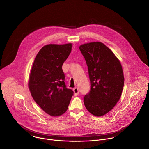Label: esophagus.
Masks as SVG:
<instances>
[{
	"label": "esophagus",
	"mask_w": 149,
	"mask_h": 149,
	"mask_svg": "<svg viewBox=\"0 0 149 149\" xmlns=\"http://www.w3.org/2000/svg\"><path fill=\"white\" fill-rule=\"evenodd\" d=\"M73 91H74V95L75 96H77V95H78L79 94V90H78V88L76 87V88H74Z\"/></svg>",
	"instance_id": "obj_1"
}]
</instances>
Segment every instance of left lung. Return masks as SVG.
<instances>
[{"mask_svg": "<svg viewBox=\"0 0 149 149\" xmlns=\"http://www.w3.org/2000/svg\"><path fill=\"white\" fill-rule=\"evenodd\" d=\"M79 48L86 59L91 84L90 92L84 97V105L94 116H104L121 95L124 78L120 62L100 42L85 44Z\"/></svg>", "mask_w": 149, "mask_h": 149, "instance_id": "obj_1", "label": "left lung"}]
</instances>
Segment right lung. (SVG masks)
Instances as JSON below:
<instances>
[{
	"label": "right lung",
	"instance_id": "add662e5",
	"mask_svg": "<svg viewBox=\"0 0 149 149\" xmlns=\"http://www.w3.org/2000/svg\"><path fill=\"white\" fill-rule=\"evenodd\" d=\"M72 44H49L38 53L29 76V88L39 107L51 116H59L68 109L74 92L67 88L63 63L71 52Z\"/></svg>",
	"mask_w": 149,
	"mask_h": 149
}]
</instances>
